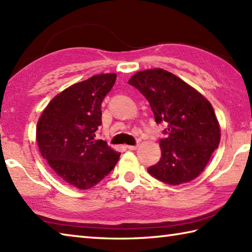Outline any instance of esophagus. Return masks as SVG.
Wrapping results in <instances>:
<instances>
[{
  "mask_svg": "<svg viewBox=\"0 0 252 252\" xmlns=\"http://www.w3.org/2000/svg\"><path fill=\"white\" fill-rule=\"evenodd\" d=\"M126 148L129 149V150H135L136 148H138V144H135V145H126Z\"/></svg>",
  "mask_w": 252,
  "mask_h": 252,
  "instance_id": "obj_1",
  "label": "esophagus"
}]
</instances>
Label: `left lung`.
Instances as JSON below:
<instances>
[{"instance_id":"left-lung-1","label":"left lung","mask_w":252,"mask_h":252,"mask_svg":"<svg viewBox=\"0 0 252 252\" xmlns=\"http://www.w3.org/2000/svg\"><path fill=\"white\" fill-rule=\"evenodd\" d=\"M144 95L155 122L166 125L159 139L162 155L148 172L165 184L197 177L220 141V129L207 99L185 81L163 69L136 72L127 81Z\"/></svg>"}]
</instances>
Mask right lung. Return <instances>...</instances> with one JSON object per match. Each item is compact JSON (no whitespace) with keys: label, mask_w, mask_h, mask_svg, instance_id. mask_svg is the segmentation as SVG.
Instances as JSON below:
<instances>
[{"label":"right lung","mask_w":252,"mask_h":252,"mask_svg":"<svg viewBox=\"0 0 252 252\" xmlns=\"http://www.w3.org/2000/svg\"><path fill=\"white\" fill-rule=\"evenodd\" d=\"M116 74L93 76L70 86L48 103L36 127L42 157L71 186L88 189L110 173L120 153L95 139L101 126V103Z\"/></svg>","instance_id":"obj_1"}]
</instances>
